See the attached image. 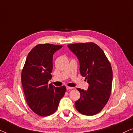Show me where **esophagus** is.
<instances>
[{
	"mask_svg": "<svg viewBox=\"0 0 133 133\" xmlns=\"http://www.w3.org/2000/svg\"><path fill=\"white\" fill-rule=\"evenodd\" d=\"M73 88V87H66V90H71V89Z\"/></svg>",
	"mask_w": 133,
	"mask_h": 133,
	"instance_id": "esophagus-1",
	"label": "esophagus"
}]
</instances>
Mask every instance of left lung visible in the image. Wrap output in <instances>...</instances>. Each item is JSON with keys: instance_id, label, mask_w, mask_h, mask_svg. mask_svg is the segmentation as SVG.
<instances>
[{"instance_id": "obj_1", "label": "left lung", "mask_w": 133, "mask_h": 133, "mask_svg": "<svg viewBox=\"0 0 133 133\" xmlns=\"http://www.w3.org/2000/svg\"><path fill=\"white\" fill-rule=\"evenodd\" d=\"M77 56L80 72L88 83L87 91L77 88L81 97L76 101L78 111L86 116H93L103 108L110 98L112 81V71L103 50L94 43L68 45Z\"/></svg>"}]
</instances>
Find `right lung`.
Segmentation results:
<instances>
[{
    "instance_id": "1",
    "label": "right lung",
    "mask_w": 133,
    "mask_h": 133,
    "mask_svg": "<svg viewBox=\"0 0 133 133\" xmlns=\"http://www.w3.org/2000/svg\"><path fill=\"white\" fill-rule=\"evenodd\" d=\"M62 45L39 44L29 52L22 72L23 91L28 106L36 114L50 116L57 110L66 87L48 84L52 77V56Z\"/></svg>"
}]
</instances>
